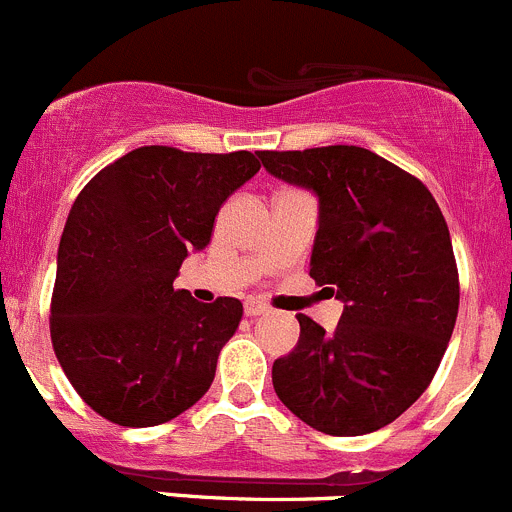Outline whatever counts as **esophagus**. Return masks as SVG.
I'll return each mask as SVG.
<instances>
[{
	"label": "esophagus",
	"instance_id": "34e87169",
	"mask_svg": "<svg viewBox=\"0 0 512 512\" xmlns=\"http://www.w3.org/2000/svg\"><path fill=\"white\" fill-rule=\"evenodd\" d=\"M243 311H246V316H261V314H269V306L259 299H248L246 304H243Z\"/></svg>",
	"mask_w": 512,
	"mask_h": 512
}]
</instances>
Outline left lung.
I'll return each instance as SVG.
<instances>
[{
    "mask_svg": "<svg viewBox=\"0 0 512 512\" xmlns=\"http://www.w3.org/2000/svg\"><path fill=\"white\" fill-rule=\"evenodd\" d=\"M276 178L319 198L309 276L344 301L271 369L279 399L314 430L367 435L427 389L452 337L460 279L450 231L420 178L357 145L261 150Z\"/></svg>",
    "mask_w": 512,
    "mask_h": 512,
    "instance_id": "left-lung-1",
    "label": "left lung"
}]
</instances>
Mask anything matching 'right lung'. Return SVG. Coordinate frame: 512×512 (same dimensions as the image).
<instances>
[{
    "label": "right lung",
    "instance_id": "add662e5",
    "mask_svg": "<svg viewBox=\"0 0 512 512\" xmlns=\"http://www.w3.org/2000/svg\"><path fill=\"white\" fill-rule=\"evenodd\" d=\"M259 158L130 150L82 188L57 251L50 337L57 362L87 405L123 427H153L211 387L243 304H201L173 289L188 251H203L213 221Z\"/></svg>",
    "mask_w": 512,
    "mask_h": 512
}]
</instances>
